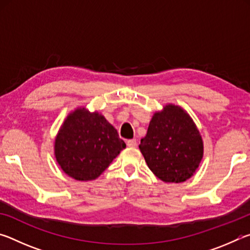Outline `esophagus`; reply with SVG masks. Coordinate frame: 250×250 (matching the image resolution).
<instances>
[{
  "mask_svg": "<svg viewBox=\"0 0 250 250\" xmlns=\"http://www.w3.org/2000/svg\"><path fill=\"white\" fill-rule=\"evenodd\" d=\"M126 146H128L129 147H135L137 146V140H135V139H131V140H128L126 141Z\"/></svg>",
  "mask_w": 250,
  "mask_h": 250,
  "instance_id": "34e87169",
  "label": "esophagus"
}]
</instances>
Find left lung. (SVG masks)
Listing matches in <instances>:
<instances>
[{
  "label": "left lung",
  "instance_id": "left-lung-1",
  "mask_svg": "<svg viewBox=\"0 0 250 250\" xmlns=\"http://www.w3.org/2000/svg\"><path fill=\"white\" fill-rule=\"evenodd\" d=\"M139 147L153 174L167 183L189 179L204 152L200 131L192 118L171 104L154 113Z\"/></svg>",
  "mask_w": 250,
  "mask_h": 250
}]
</instances>
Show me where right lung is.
<instances>
[{
	"label": "right lung",
	"instance_id": "obj_1",
	"mask_svg": "<svg viewBox=\"0 0 250 250\" xmlns=\"http://www.w3.org/2000/svg\"><path fill=\"white\" fill-rule=\"evenodd\" d=\"M125 147L117 130L98 112L77 108L55 139V158L67 175L77 181L98 177Z\"/></svg>",
	"mask_w": 250,
	"mask_h": 250
}]
</instances>
